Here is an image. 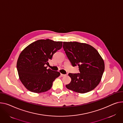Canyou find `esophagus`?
Segmentation results:
<instances>
[{"mask_svg":"<svg viewBox=\"0 0 123 123\" xmlns=\"http://www.w3.org/2000/svg\"><path fill=\"white\" fill-rule=\"evenodd\" d=\"M60 76H61V77H64V76H66V75H64V74H61V75H60Z\"/></svg>","mask_w":123,"mask_h":123,"instance_id":"obj_1","label":"esophagus"}]
</instances>
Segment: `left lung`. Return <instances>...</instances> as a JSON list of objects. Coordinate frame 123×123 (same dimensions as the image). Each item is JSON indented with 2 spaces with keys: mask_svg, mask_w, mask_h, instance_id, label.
Returning a JSON list of instances; mask_svg holds the SVG:
<instances>
[{
  "mask_svg": "<svg viewBox=\"0 0 123 123\" xmlns=\"http://www.w3.org/2000/svg\"><path fill=\"white\" fill-rule=\"evenodd\" d=\"M63 47L72 66L78 65L80 73L69 74L71 81L66 87L80 93L94 89L99 84L105 68L98 52L91 45L76 42H63Z\"/></svg>",
  "mask_w": 123,
  "mask_h": 123,
  "instance_id": "1",
  "label": "left lung"
}]
</instances>
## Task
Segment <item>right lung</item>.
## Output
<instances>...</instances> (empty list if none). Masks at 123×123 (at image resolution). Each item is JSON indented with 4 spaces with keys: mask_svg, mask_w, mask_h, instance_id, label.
<instances>
[{
    "mask_svg": "<svg viewBox=\"0 0 123 123\" xmlns=\"http://www.w3.org/2000/svg\"><path fill=\"white\" fill-rule=\"evenodd\" d=\"M62 42L39 39L29 44L20 53L17 62L19 79L31 92L41 93L49 90L60 73L47 69L48 61L62 48Z\"/></svg>",
    "mask_w": 123,
    "mask_h": 123,
    "instance_id": "obj_1",
    "label": "right lung"
}]
</instances>
